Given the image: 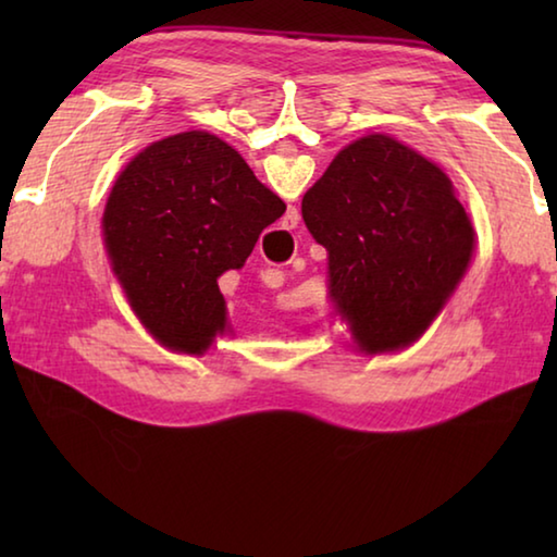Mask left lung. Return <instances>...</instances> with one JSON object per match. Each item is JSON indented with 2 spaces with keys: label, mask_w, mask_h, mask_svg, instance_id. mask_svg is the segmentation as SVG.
I'll return each instance as SVG.
<instances>
[{
  "label": "left lung",
  "mask_w": 557,
  "mask_h": 557,
  "mask_svg": "<svg viewBox=\"0 0 557 557\" xmlns=\"http://www.w3.org/2000/svg\"><path fill=\"white\" fill-rule=\"evenodd\" d=\"M301 219L326 248L332 299L369 354L425 332L474 250L447 174L385 135L342 149L301 199Z\"/></svg>",
  "instance_id": "1"
}]
</instances>
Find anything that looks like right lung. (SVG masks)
Instances as JSON below:
<instances>
[{"instance_id":"add662e5","label":"right lung","mask_w":557,"mask_h":557,"mask_svg":"<svg viewBox=\"0 0 557 557\" xmlns=\"http://www.w3.org/2000/svg\"><path fill=\"white\" fill-rule=\"evenodd\" d=\"M285 213L245 159L209 132L149 145L112 186L102 231L132 309L159 342L203 354L225 329L219 277Z\"/></svg>"}]
</instances>
